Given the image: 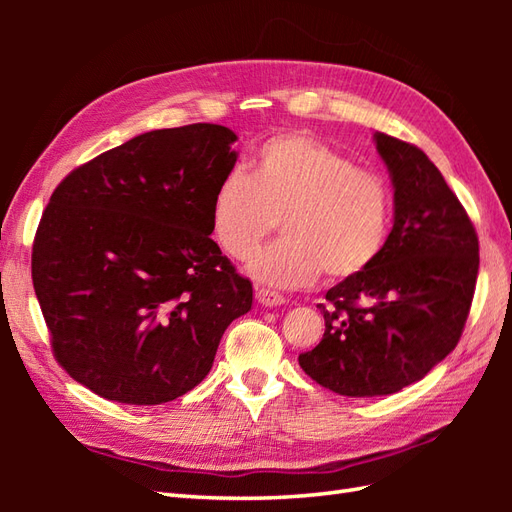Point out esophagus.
Masks as SVG:
<instances>
[{
  "label": "esophagus",
  "instance_id": "34e87169",
  "mask_svg": "<svg viewBox=\"0 0 512 512\" xmlns=\"http://www.w3.org/2000/svg\"><path fill=\"white\" fill-rule=\"evenodd\" d=\"M256 301L260 303V305H265V307H277V305H284V297L280 292H275V290H269V288H258L256 290Z\"/></svg>",
  "mask_w": 512,
  "mask_h": 512
}]
</instances>
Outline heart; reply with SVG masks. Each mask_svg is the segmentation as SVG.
<instances>
[{"instance_id": "obj_1", "label": "heart", "mask_w": 512, "mask_h": 512, "mask_svg": "<svg viewBox=\"0 0 512 512\" xmlns=\"http://www.w3.org/2000/svg\"><path fill=\"white\" fill-rule=\"evenodd\" d=\"M282 222L284 237L250 260L258 282L299 288L344 282L382 254L393 220L386 179L307 134H282L256 151L252 175L232 168L213 192L211 230L235 260L250 258Z\"/></svg>"}]
</instances>
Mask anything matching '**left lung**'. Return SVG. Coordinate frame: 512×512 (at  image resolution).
Listing matches in <instances>:
<instances>
[{"instance_id":"1","label":"left lung","mask_w":512,"mask_h":512,"mask_svg":"<svg viewBox=\"0 0 512 512\" xmlns=\"http://www.w3.org/2000/svg\"><path fill=\"white\" fill-rule=\"evenodd\" d=\"M393 183V230L365 273L327 292L320 344L299 354L305 374L346 397L391 395L453 352L478 275V237L425 153L374 134Z\"/></svg>"}]
</instances>
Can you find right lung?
Returning a JSON list of instances; mask_svg holds the SVG:
<instances>
[{
	"label": "right lung",
	"instance_id": "right-lung-1",
	"mask_svg": "<svg viewBox=\"0 0 512 512\" xmlns=\"http://www.w3.org/2000/svg\"><path fill=\"white\" fill-rule=\"evenodd\" d=\"M235 141L215 123L145 132L55 188L32 280L57 363L96 395L130 406L185 395L252 309V282L209 237Z\"/></svg>",
	"mask_w": 512,
	"mask_h": 512
}]
</instances>
